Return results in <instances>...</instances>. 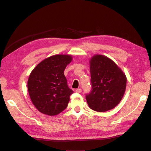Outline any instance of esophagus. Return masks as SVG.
<instances>
[{"instance_id":"34e87169","label":"esophagus","mask_w":151,"mask_h":151,"mask_svg":"<svg viewBox=\"0 0 151 151\" xmlns=\"http://www.w3.org/2000/svg\"><path fill=\"white\" fill-rule=\"evenodd\" d=\"M76 93H81V92H82V89H77L76 90Z\"/></svg>"}]
</instances>
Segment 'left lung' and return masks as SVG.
<instances>
[{
  "instance_id": "left-lung-1",
  "label": "left lung",
  "mask_w": 151,
  "mask_h": 151,
  "mask_svg": "<svg viewBox=\"0 0 151 151\" xmlns=\"http://www.w3.org/2000/svg\"><path fill=\"white\" fill-rule=\"evenodd\" d=\"M89 63L92 91L86 95L87 103L96 111L110 110L124 95L126 76L111 59L103 55H94Z\"/></svg>"
}]
</instances>
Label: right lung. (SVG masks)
Returning a JSON list of instances; mask_svg holds the SVG:
<instances>
[{
  "instance_id": "obj_1",
  "label": "right lung",
  "mask_w": 151,
  "mask_h": 151,
  "mask_svg": "<svg viewBox=\"0 0 151 151\" xmlns=\"http://www.w3.org/2000/svg\"><path fill=\"white\" fill-rule=\"evenodd\" d=\"M72 60L70 55H55L44 59L31 71L28 93L40 112L55 116L67 107L73 91L68 87L64 70Z\"/></svg>"
}]
</instances>
